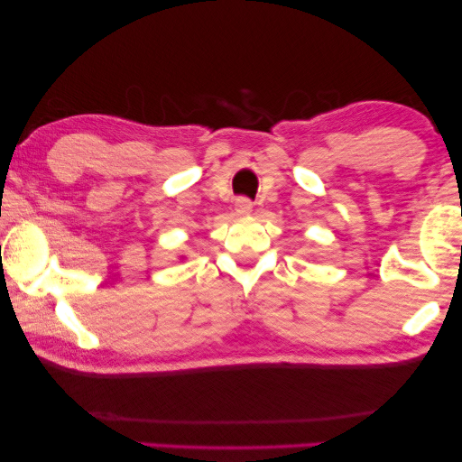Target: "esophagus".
<instances>
[{
  "label": "esophagus",
  "instance_id": "esophagus-1",
  "mask_svg": "<svg viewBox=\"0 0 462 462\" xmlns=\"http://www.w3.org/2000/svg\"><path fill=\"white\" fill-rule=\"evenodd\" d=\"M252 212V201L248 198H237L236 199V214L237 217H245Z\"/></svg>",
  "mask_w": 462,
  "mask_h": 462
}]
</instances>
